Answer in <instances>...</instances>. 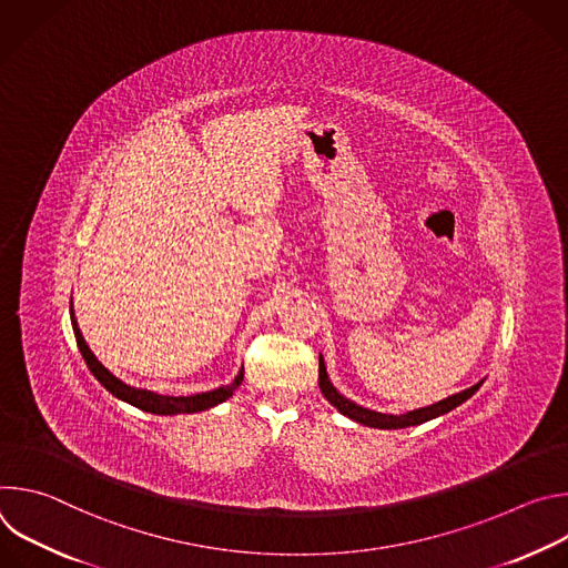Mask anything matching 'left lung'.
I'll use <instances>...</instances> for the list:
<instances>
[{
  "label": "left lung",
  "mask_w": 568,
  "mask_h": 568,
  "mask_svg": "<svg viewBox=\"0 0 568 568\" xmlns=\"http://www.w3.org/2000/svg\"><path fill=\"white\" fill-rule=\"evenodd\" d=\"M483 379L476 382L474 386L460 390V393H454L436 404H429V407H423V409H414V412H407V414H379V412H373V409H366L362 407V404L348 399L346 395H342L331 377H328V371H326V362H323V355H318V388L323 393V397H326L333 407L344 414L346 418L359 423V425H366V427H375V429H404V427H416V425H423L427 420H434L438 416H445L449 414L452 409H456L458 404H463L465 399H469L478 388H480Z\"/></svg>",
  "instance_id": "1"
}]
</instances>
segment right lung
Listing matches in <instances>:
<instances>
[{"mask_svg":"<svg viewBox=\"0 0 568 568\" xmlns=\"http://www.w3.org/2000/svg\"><path fill=\"white\" fill-rule=\"evenodd\" d=\"M69 314H71V328H73V335H75V344H78V351L80 355H83L85 364L90 366L92 375L119 399L132 404V407L141 409V412H148V414H156V416H178V414H197V412H206V409H213L217 407V404H222L224 399H229L233 395V390L242 384V377H245V368H240L237 375L233 377L231 384H222L213 390H204V393H195V395H161L156 390H150V388H136V386H130L125 384L123 379H119L112 371H108L99 359L97 355L92 353V348L88 346L83 333H80L78 328V321H75V314H73V305H69Z\"/></svg>","mask_w":568,"mask_h":568,"instance_id":"obj_1","label":"right lung"}]
</instances>
